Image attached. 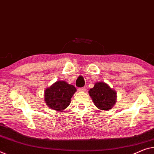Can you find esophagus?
Instances as JSON below:
<instances>
[{
  "instance_id": "34e87169",
  "label": "esophagus",
  "mask_w": 154,
  "mask_h": 154,
  "mask_svg": "<svg viewBox=\"0 0 154 154\" xmlns=\"http://www.w3.org/2000/svg\"><path fill=\"white\" fill-rule=\"evenodd\" d=\"M79 91H86V87H81V88L79 89Z\"/></svg>"
}]
</instances>
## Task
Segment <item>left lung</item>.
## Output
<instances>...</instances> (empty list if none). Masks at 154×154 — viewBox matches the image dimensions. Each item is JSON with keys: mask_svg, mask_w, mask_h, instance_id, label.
I'll list each match as a JSON object with an SVG mask.
<instances>
[{"mask_svg": "<svg viewBox=\"0 0 154 154\" xmlns=\"http://www.w3.org/2000/svg\"><path fill=\"white\" fill-rule=\"evenodd\" d=\"M89 93L95 105L101 110H109L115 105L116 93L105 82H96Z\"/></svg>", "mask_w": 154, "mask_h": 154, "instance_id": "left-lung-1", "label": "left lung"}]
</instances>
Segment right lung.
Masks as SVG:
<instances>
[{
	"label": "right lung",
	"instance_id": "right-lung-1",
	"mask_svg": "<svg viewBox=\"0 0 154 154\" xmlns=\"http://www.w3.org/2000/svg\"><path fill=\"white\" fill-rule=\"evenodd\" d=\"M76 89L65 81L56 82L45 91V100L47 105L56 111L64 110L70 104L72 96Z\"/></svg>",
	"mask_w": 154,
	"mask_h": 154
}]
</instances>
